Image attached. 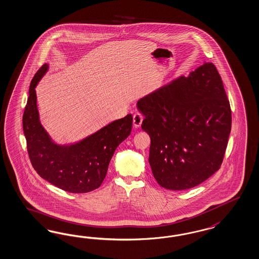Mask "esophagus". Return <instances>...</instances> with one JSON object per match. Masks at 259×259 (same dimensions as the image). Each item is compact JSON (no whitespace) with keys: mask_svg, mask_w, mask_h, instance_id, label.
<instances>
[{"mask_svg":"<svg viewBox=\"0 0 259 259\" xmlns=\"http://www.w3.org/2000/svg\"><path fill=\"white\" fill-rule=\"evenodd\" d=\"M143 119H144V117H143L142 114L141 113H139V112H135L134 114V125L135 127H139L141 124H142Z\"/></svg>","mask_w":259,"mask_h":259,"instance_id":"1","label":"esophagus"}]
</instances>
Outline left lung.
Listing matches in <instances>:
<instances>
[{
    "label": "left lung",
    "instance_id": "8db88e82",
    "mask_svg": "<svg viewBox=\"0 0 259 259\" xmlns=\"http://www.w3.org/2000/svg\"><path fill=\"white\" fill-rule=\"evenodd\" d=\"M150 137V162L157 183L172 191L207 180L222 164L232 127L223 82L212 63L137 102Z\"/></svg>",
    "mask_w": 259,
    "mask_h": 259
}]
</instances>
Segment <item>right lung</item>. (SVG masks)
Segmentation results:
<instances>
[{
    "label": "right lung",
    "instance_id": "1",
    "mask_svg": "<svg viewBox=\"0 0 259 259\" xmlns=\"http://www.w3.org/2000/svg\"><path fill=\"white\" fill-rule=\"evenodd\" d=\"M48 70L45 64L34 75L23 116L30 162L39 176L63 191L92 192L103 183L117 147L131 134L133 116L115 120L78 142L56 144L41 125L35 91Z\"/></svg>",
    "mask_w": 259,
    "mask_h": 259
}]
</instances>
